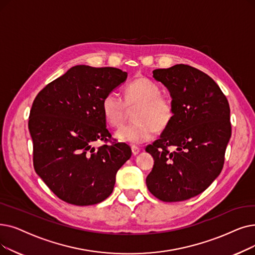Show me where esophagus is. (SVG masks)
I'll return each mask as SVG.
<instances>
[{
	"mask_svg": "<svg viewBox=\"0 0 255 255\" xmlns=\"http://www.w3.org/2000/svg\"><path fill=\"white\" fill-rule=\"evenodd\" d=\"M131 151H132V154H133V155H137L139 153L140 149L136 146H131Z\"/></svg>",
	"mask_w": 255,
	"mask_h": 255,
	"instance_id": "obj_1",
	"label": "esophagus"
}]
</instances>
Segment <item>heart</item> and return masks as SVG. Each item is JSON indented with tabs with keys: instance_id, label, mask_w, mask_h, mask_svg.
<instances>
[{
	"instance_id": "b5f03b06",
	"label": "heart",
	"mask_w": 255,
	"mask_h": 255,
	"mask_svg": "<svg viewBox=\"0 0 255 255\" xmlns=\"http://www.w3.org/2000/svg\"><path fill=\"white\" fill-rule=\"evenodd\" d=\"M134 110V123L118 129L115 137L123 142L142 143L150 140L155 131L167 128L174 118V105L169 98L160 95L159 86L152 80L140 77L125 88L124 101L117 93H108L102 100V114L107 124L118 127L123 123L127 107Z\"/></svg>"
}]
</instances>
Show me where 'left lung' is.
I'll return each instance as SVG.
<instances>
[{"mask_svg":"<svg viewBox=\"0 0 255 255\" xmlns=\"http://www.w3.org/2000/svg\"><path fill=\"white\" fill-rule=\"evenodd\" d=\"M153 77L169 90L174 118L146 148L154 158L147 187L161 201H184L204 192L223 169L229 104L219 85L191 65L154 70Z\"/></svg>","mask_w":255,"mask_h":255,"instance_id":"left-lung-1","label":"left lung"}]
</instances>
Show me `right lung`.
Listing matches in <instances>:
<instances>
[{
	"label": "right lung",
	"instance_id": "add662e5",
	"mask_svg": "<svg viewBox=\"0 0 255 255\" xmlns=\"http://www.w3.org/2000/svg\"><path fill=\"white\" fill-rule=\"evenodd\" d=\"M127 79L116 68L76 65L49 83L33 101L29 131L33 164L49 189L66 203H100L113 193L119 169L131 157L124 142L112 141L103 98ZM97 140L109 141L96 148Z\"/></svg>",
	"mask_w": 255,
	"mask_h": 255
}]
</instances>
